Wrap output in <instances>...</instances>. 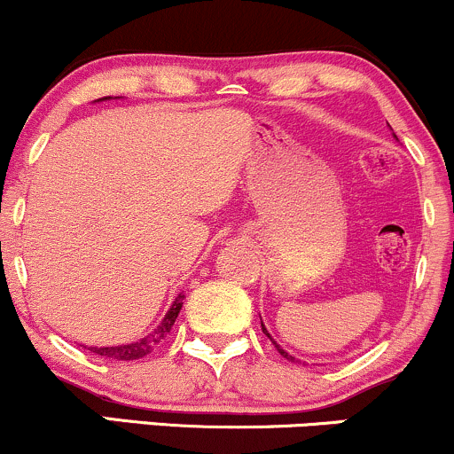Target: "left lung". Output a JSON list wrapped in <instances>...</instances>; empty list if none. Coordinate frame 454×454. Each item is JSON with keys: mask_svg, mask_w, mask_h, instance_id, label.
<instances>
[{"mask_svg": "<svg viewBox=\"0 0 454 454\" xmlns=\"http://www.w3.org/2000/svg\"><path fill=\"white\" fill-rule=\"evenodd\" d=\"M262 333H267V337H269V340H270V341H273V337H270V335H269V331H267V328H264V325H262ZM273 343H275V341H273ZM275 348H278V350H279V354H281V356H284V358H288V361H296V358L293 356V354H288V352H286V350H284V348H279V346H278V343H275Z\"/></svg>", "mask_w": 454, "mask_h": 454, "instance_id": "8db88e82", "label": "left lung"}]
</instances>
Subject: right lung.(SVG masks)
Returning a JSON list of instances; mask_svg holds the SVG:
<instances>
[{
    "mask_svg": "<svg viewBox=\"0 0 454 454\" xmlns=\"http://www.w3.org/2000/svg\"><path fill=\"white\" fill-rule=\"evenodd\" d=\"M181 307H184V294H179L175 299V303L170 305L168 314L164 316V320L160 322V326L155 328L153 333H149L147 337H143V340L134 341V343H126V346H111V348H87V350L96 352L98 356H104V358H113V361H137V358H143L147 356V354L153 352V348L158 346V343L164 340L166 335L170 333V328H173L176 316H179Z\"/></svg>",
    "mask_w": 454,
    "mask_h": 454,
    "instance_id": "add662e5",
    "label": "right lung"
}]
</instances>
